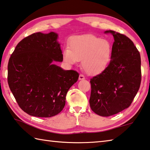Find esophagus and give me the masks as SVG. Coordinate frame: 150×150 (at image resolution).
Here are the masks:
<instances>
[{
  "instance_id": "esophagus-1",
  "label": "esophagus",
  "mask_w": 150,
  "mask_h": 150,
  "mask_svg": "<svg viewBox=\"0 0 150 150\" xmlns=\"http://www.w3.org/2000/svg\"><path fill=\"white\" fill-rule=\"evenodd\" d=\"M84 79H85V77H84V76L83 75H79V80L81 81V80H84Z\"/></svg>"
}]
</instances>
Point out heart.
I'll use <instances>...</instances> for the list:
<instances>
[{
    "label": "heart",
    "instance_id": "1",
    "mask_svg": "<svg viewBox=\"0 0 150 150\" xmlns=\"http://www.w3.org/2000/svg\"><path fill=\"white\" fill-rule=\"evenodd\" d=\"M112 46L106 39L92 34L76 35L69 42V48L63 51L64 62L69 66L81 59V67L87 74H100L110 63Z\"/></svg>",
    "mask_w": 150,
    "mask_h": 150
}]
</instances>
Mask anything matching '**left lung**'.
I'll list each match as a JSON object with an SVG mask.
<instances>
[{"label":"left lung","instance_id":"1","mask_svg":"<svg viewBox=\"0 0 150 150\" xmlns=\"http://www.w3.org/2000/svg\"><path fill=\"white\" fill-rule=\"evenodd\" d=\"M113 36L111 60L100 74L91 79L89 103L95 113L108 117L131 104L141 83V59L134 43L125 35L106 31Z\"/></svg>","mask_w":150,"mask_h":150}]
</instances>
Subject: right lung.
<instances>
[{
  "instance_id": "add662e5",
  "label": "right lung",
  "mask_w": 150,
  "mask_h": 150,
  "mask_svg": "<svg viewBox=\"0 0 150 150\" xmlns=\"http://www.w3.org/2000/svg\"><path fill=\"white\" fill-rule=\"evenodd\" d=\"M56 33L38 32L16 46L8 65V83L19 106L29 115L50 117L61 112L79 73L54 64L63 61Z\"/></svg>"
}]
</instances>
